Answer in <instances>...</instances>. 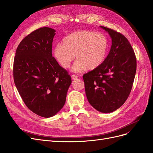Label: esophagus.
<instances>
[{"mask_svg": "<svg viewBox=\"0 0 153 153\" xmlns=\"http://www.w3.org/2000/svg\"><path fill=\"white\" fill-rule=\"evenodd\" d=\"M72 79H77L78 78V76H77L76 75H74V74H73V75H72Z\"/></svg>", "mask_w": 153, "mask_h": 153, "instance_id": "1", "label": "esophagus"}]
</instances>
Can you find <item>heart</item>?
Returning <instances> with one entry per match:
<instances>
[{
  "instance_id": "obj_1",
  "label": "heart",
  "mask_w": 153,
  "mask_h": 153,
  "mask_svg": "<svg viewBox=\"0 0 153 153\" xmlns=\"http://www.w3.org/2000/svg\"><path fill=\"white\" fill-rule=\"evenodd\" d=\"M109 50V41L102 33L82 30L70 33L53 51L54 58L64 68L71 66L76 56L77 61L72 71L82 72L87 68L93 71L105 61Z\"/></svg>"
}]
</instances>
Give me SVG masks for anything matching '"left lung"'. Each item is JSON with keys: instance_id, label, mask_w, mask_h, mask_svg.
Wrapping results in <instances>:
<instances>
[{"instance_id": "1", "label": "left lung", "mask_w": 153, "mask_h": 153, "mask_svg": "<svg viewBox=\"0 0 153 153\" xmlns=\"http://www.w3.org/2000/svg\"><path fill=\"white\" fill-rule=\"evenodd\" d=\"M108 33L112 45L104 62L82 77L89 103L102 113H111L123 106L131 90L137 59L129 42L123 34L101 26Z\"/></svg>"}]
</instances>
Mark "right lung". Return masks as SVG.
Instances as JSON below:
<instances>
[{
    "label": "right lung",
    "instance_id": "obj_1",
    "mask_svg": "<svg viewBox=\"0 0 153 153\" xmlns=\"http://www.w3.org/2000/svg\"><path fill=\"white\" fill-rule=\"evenodd\" d=\"M56 30L43 27L26 36L17 47L13 63L15 86L30 111L45 118L63 107L71 77L52 56Z\"/></svg>",
    "mask_w": 153,
    "mask_h": 153
}]
</instances>
